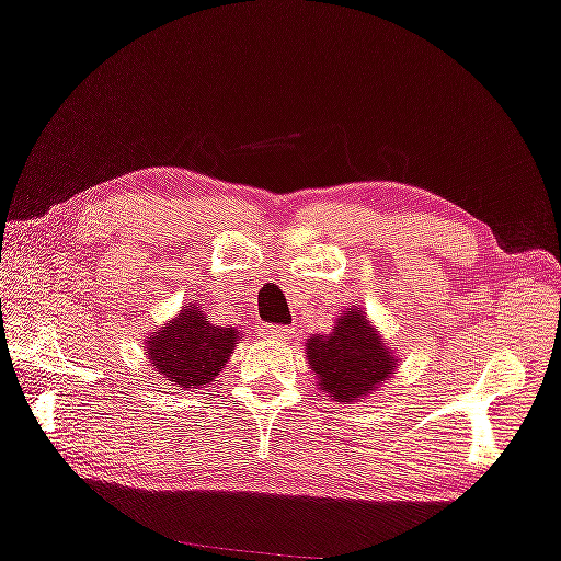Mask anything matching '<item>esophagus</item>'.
Returning a JSON list of instances; mask_svg holds the SVG:
<instances>
[{
  "instance_id": "34e87169",
  "label": "esophagus",
  "mask_w": 561,
  "mask_h": 561,
  "mask_svg": "<svg viewBox=\"0 0 561 561\" xmlns=\"http://www.w3.org/2000/svg\"><path fill=\"white\" fill-rule=\"evenodd\" d=\"M290 335L288 325H261V337L265 343H283Z\"/></svg>"
}]
</instances>
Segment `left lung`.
Returning a JSON list of instances; mask_svg holds the SVG:
<instances>
[{
    "mask_svg": "<svg viewBox=\"0 0 561 561\" xmlns=\"http://www.w3.org/2000/svg\"><path fill=\"white\" fill-rule=\"evenodd\" d=\"M306 357L318 390L343 405L370 398L400 365V357L392 355L378 325L357 302L337 313L333 333L308 337Z\"/></svg>",
    "mask_w": 561,
    "mask_h": 561,
    "instance_id": "8db88e82",
    "label": "left lung"
}]
</instances>
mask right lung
Here are the masks:
<instances>
[{"instance_id": "right-lung-1", "label": "right lung", "mask_w": 561, "mask_h": 561, "mask_svg": "<svg viewBox=\"0 0 561 561\" xmlns=\"http://www.w3.org/2000/svg\"><path fill=\"white\" fill-rule=\"evenodd\" d=\"M238 341L236 328L214 325L201 302H186L179 316L149 335L146 357L176 388H206L224 370Z\"/></svg>"}]
</instances>
